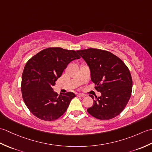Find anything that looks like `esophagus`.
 I'll use <instances>...</instances> for the list:
<instances>
[{
  "mask_svg": "<svg viewBox=\"0 0 152 152\" xmlns=\"http://www.w3.org/2000/svg\"><path fill=\"white\" fill-rule=\"evenodd\" d=\"M77 96H80V97H83V96H86V95H84V94H82V93H78V94H77Z\"/></svg>",
  "mask_w": 152,
  "mask_h": 152,
  "instance_id": "esophagus-1",
  "label": "esophagus"
}]
</instances>
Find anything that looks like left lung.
<instances>
[{"instance_id": "1", "label": "left lung", "mask_w": 152, "mask_h": 152, "mask_svg": "<svg viewBox=\"0 0 152 152\" xmlns=\"http://www.w3.org/2000/svg\"><path fill=\"white\" fill-rule=\"evenodd\" d=\"M91 71V81L101 96L90 95L93 104L88 112L93 117L107 120L124 110L129 101L133 80L128 67L121 59L108 51L88 48L76 51Z\"/></svg>"}]
</instances>
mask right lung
<instances>
[{"mask_svg": "<svg viewBox=\"0 0 152 152\" xmlns=\"http://www.w3.org/2000/svg\"><path fill=\"white\" fill-rule=\"evenodd\" d=\"M80 58L74 50L48 48L27 61L22 74L21 92L25 104L34 115L50 121L66 111L75 94L67 92L58 95L52 87L69 63Z\"/></svg>", "mask_w": 152, "mask_h": 152, "instance_id": "1", "label": "right lung"}]
</instances>
